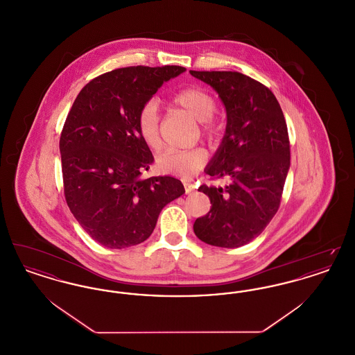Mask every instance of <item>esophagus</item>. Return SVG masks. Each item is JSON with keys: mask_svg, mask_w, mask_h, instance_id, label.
Here are the masks:
<instances>
[{"mask_svg": "<svg viewBox=\"0 0 355 355\" xmlns=\"http://www.w3.org/2000/svg\"><path fill=\"white\" fill-rule=\"evenodd\" d=\"M184 186H185L186 194H191V193L196 190V186L193 185V184H190V182H185Z\"/></svg>", "mask_w": 355, "mask_h": 355, "instance_id": "1", "label": "esophagus"}]
</instances>
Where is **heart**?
<instances>
[{"label": "heart", "mask_w": 355, "mask_h": 355, "mask_svg": "<svg viewBox=\"0 0 355 355\" xmlns=\"http://www.w3.org/2000/svg\"><path fill=\"white\" fill-rule=\"evenodd\" d=\"M171 102L200 121V128L207 138L213 139L220 135L222 125L214 117L217 101L207 90L200 86H187L175 92L171 97ZM137 130L141 139L150 149H157L159 146V114L157 102L154 100L145 102L138 110ZM205 162L206 152L201 148L186 150L168 149L157 158L158 169L180 178H191L202 169Z\"/></svg>", "instance_id": "b5f03b06"}]
</instances>
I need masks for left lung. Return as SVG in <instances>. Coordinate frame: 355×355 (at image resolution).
Instances as JSON below:
<instances>
[{
    "label": "left lung",
    "mask_w": 355,
    "mask_h": 355,
    "mask_svg": "<svg viewBox=\"0 0 355 355\" xmlns=\"http://www.w3.org/2000/svg\"><path fill=\"white\" fill-rule=\"evenodd\" d=\"M226 107V135L206 168L225 187L200 186L210 211L194 222L205 243L239 248L259 236L275 216L290 168V141L279 102L270 89L238 71H196Z\"/></svg>",
    "instance_id": "8db88e82"
}]
</instances>
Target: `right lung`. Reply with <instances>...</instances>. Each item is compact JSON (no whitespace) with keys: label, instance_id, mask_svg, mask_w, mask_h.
I'll use <instances>...</instances> for the list:
<instances>
[{"label":"right lung","instance_id":"right-lung-1","mask_svg":"<svg viewBox=\"0 0 355 355\" xmlns=\"http://www.w3.org/2000/svg\"><path fill=\"white\" fill-rule=\"evenodd\" d=\"M182 67L116 69L85 85L60 137L64 194L85 232L107 249L148 239L164 206L185 193L180 180L141 178L154 161L137 130L141 106Z\"/></svg>","mask_w":355,"mask_h":355}]
</instances>
